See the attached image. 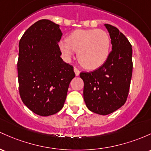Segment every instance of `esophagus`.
Here are the masks:
<instances>
[{"mask_svg": "<svg viewBox=\"0 0 151 151\" xmlns=\"http://www.w3.org/2000/svg\"><path fill=\"white\" fill-rule=\"evenodd\" d=\"M74 73H75L76 76H79V73H80V72H79V69H77V68H74Z\"/></svg>", "mask_w": 151, "mask_h": 151, "instance_id": "34e87169", "label": "esophagus"}]
</instances>
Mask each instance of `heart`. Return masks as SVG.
Instances as JSON below:
<instances>
[{"label":"heart","mask_w":151,"mask_h":151,"mask_svg":"<svg viewBox=\"0 0 151 151\" xmlns=\"http://www.w3.org/2000/svg\"><path fill=\"white\" fill-rule=\"evenodd\" d=\"M59 47L67 60L72 58L74 51H77V59L82 67L96 69L108 59L111 39L104 30H76L68 36L67 41L59 42Z\"/></svg>","instance_id":"b5f03b06"}]
</instances>
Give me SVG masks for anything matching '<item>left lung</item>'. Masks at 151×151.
Instances as JSON below:
<instances>
[{"label":"left lung","mask_w":151,"mask_h":151,"mask_svg":"<svg viewBox=\"0 0 151 151\" xmlns=\"http://www.w3.org/2000/svg\"><path fill=\"white\" fill-rule=\"evenodd\" d=\"M112 45L105 64L91 72H81L84 100L94 113L106 115L121 107L127 100L132 72V46L117 28L105 24Z\"/></svg>","instance_id":"1"}]
</instances>
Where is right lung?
<instances>
[{"label":"right lung","mask_w":151,"mask_h":151,"mask_svg":"<svg viewBox=\"0 0 151 151\" xmlns=\"http://www.w3.org/2000/svg\"><path fill=\"white\" fill-rule=\"evenodd\" d=\"M62 36L59 25L42 19L30 26L19 41L20 96L36 115L49 116L62 110L75 77L72 66L61 58L58 42Z\"/></svg>","instance_id":"right-lung-1"}]
</instances>
